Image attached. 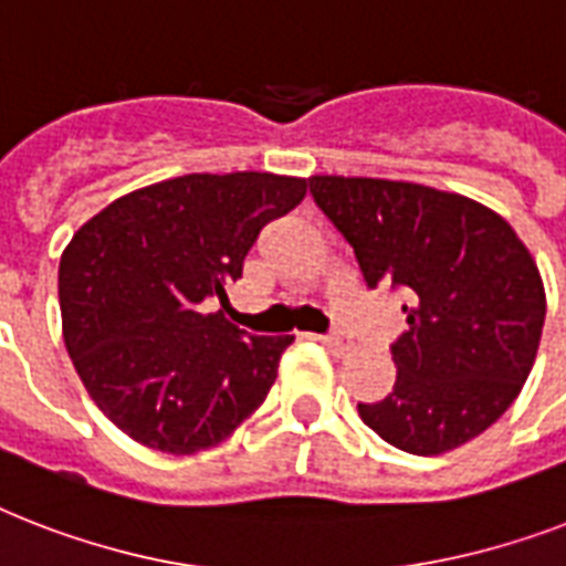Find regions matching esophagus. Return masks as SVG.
<instances>
[{"instance_id": "esophagus-1", "label": "esophagus", "mask_w": 566, "mask_h": 566, "mask_svg": "<svg viewBox=\"0 0 566 566\" xmlns=\"http://www.w3.org/2000/svg\"><path fill=\"white\" fill-rule=\"evenodd\" d=\"M319 344L326 346L328 353L344 355L346 349H349V337L340 335V332H332V335H323V337H319Z\"/></svg>"}]
</instances>
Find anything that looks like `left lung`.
<instances>
[{
  "label": "left lung",
  "mask_w": 566,
  "mask_h": 566,
  "mask_svg": "<svg viewBox=\"0 0 566 566\" xmlns=\"http://www.w3.org/2000/svg\"><path fill=\"white\" fill-rule=\"evenodd\" d=\"M311 196L355 249L367 287L408 291L394 394L358 402L390 447L440 455L500 420L535 364L546 293L509 222L458 193L311 176Z\"/></svg>",
  "instance_id": "left-lung-1"
}]
</instances>
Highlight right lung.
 I'll return each mask as SVG.
<instances>
[{
  "mask_svg": "<svg viewBox=\"0 0 566 566\" xmlns=\"http://www.w3.org/2000/svg\"><path fill=\"white\" fill-rule=\"evenodd\" d=\"M305 190L273 172H190L119 196L75 231L57 266L66 353L128 438L193 455L264 402L293 337L247 335L208 302L226 300L261 229Z\"/></svg>",
  "mask_w": 566,
  "mask_h": 566,
  "instance_id": "right-lung-1",
  "label": "right lung"
}]
</instances>
